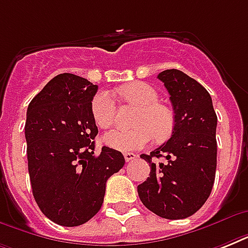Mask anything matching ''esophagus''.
Listing matches in <instances>:
<instances>
[{
  "instance_id": "obj_1",
  "label": "esophagus",
  "mask_w": 248,
  "mask_h": 248,
  "mask_svg": "<svg viewBox=\"0 0 248 248\" xmlns=\"http://www.w3.org/2000/svg\"><path fill=\"white\" fill-rule=\"evenodd\" d=\"M124 161H126V162L134 161V159H136V157H138L135 153H131V152H127V153H124Z\"/></svg>"
}]
</instances>
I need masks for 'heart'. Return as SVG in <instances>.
<instances>
[{"label": "heart", "instance_id": "obj_1", "mask_svg": "<svg viewBox=\"0 0 248 248\" xmlns=\"http://www.w3.org/2000/svg\"><path fill=\"white\" fill-rule=\"evenodd\" d=\"M124 100L140 107L134 118L131 130L117 128L104 136V144L113 151L131 152L141 149L152 140L162 141L175 127V116L167 105L158 103V93L145 82H132L121 87ZM116 103L107 91H100L91 101V113L95 124L101 128L110 127L116 120Z\"/></svg>", "mask_w": 248, "mask_h": 248}]
</instances>
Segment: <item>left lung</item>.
Segmentation results:
<instances>
[{"label":"left lung","instance_id":"obj_1","mask_svg":"<svg viewBox=\"0 0 248 248\" xmlns=\"http://www.w3.org/2000/svg\"><path fill=\"white\" fill-rule=\"evenodd\" d=\"M170 93L175 127L166 143L151 155V173L138 185L140 201L165 219H185L197 212L210 197L216 172V124L212 99L203 86L177 69L158 75ZM165 156L166 163L155 158Z\"/></svg>","mask_w":248,"mask_h":248}]
</instances>
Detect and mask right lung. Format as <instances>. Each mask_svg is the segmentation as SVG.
Instances as JSON below:
<instances>
[{
	"label": "right lung",
	"mask_w": 248,
	"mask_h": 248,
	"mask_svg": "<svg viewBox=\"0 0 248 248\" xmlns=\"http://www.w3.org/2000/svg\"><path fill=\"white\" fill-rule=\"evenodd\" d=\"M97 86L62 73L29 103L25 122L28 171L33 197L46 217L77 227L100 210L105 184L124 165L118 151L93 155L97 127L91 101Z\"/></svg>",
	"instance_id": "add662e5"
}]
</instances>
